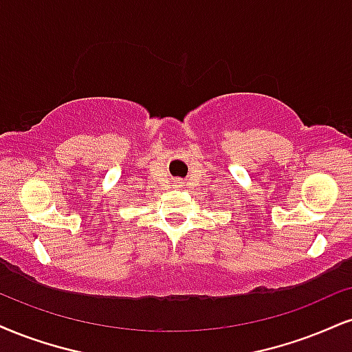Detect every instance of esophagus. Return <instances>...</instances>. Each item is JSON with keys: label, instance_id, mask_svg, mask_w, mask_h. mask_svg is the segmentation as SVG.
<instances>
[{"label": "esophagus", "instance_id": "34e87169", "mask_svg": "<svg viewBox=\"0 0 352 352\" xmlns=\"http://www.w3.org/2000/svg\"><path fill=\"white\" fill-rule=\"evenodd\" d=\"M179 184H180V182H179Z\"/></svg>", "mask_w": 352, "mask_h": 352}]
</instances>
